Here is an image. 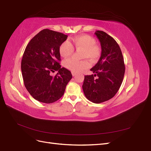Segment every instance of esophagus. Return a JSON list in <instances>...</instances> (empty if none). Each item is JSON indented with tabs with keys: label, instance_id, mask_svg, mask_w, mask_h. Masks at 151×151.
<instances>
[{
	"label": "esophagus",
	"instance_id": "1",
	"mask_svg": "<svg viewBox=\"0 0 151 151\" xmlns=\"http://www.w3.org/2000/svg\"><path fill=\"white\" fill-rule=\"evenodd\" d=\"M72 74L73 76H75L76 75V73H75V72H72Z\"/></svg>",
	"mask_w": 151,
	"mask_h": 151
}]
</instances>
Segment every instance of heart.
<instances>
[{"label": "heart", "mask_w": 151, "mask_h": 151, "mask_svg": "<svg viewBox=\"0 0 151 151\" xmlns=\"http://www.w3.org/2000/svg\"><path fill=\"white\" fill-rule=\"evenodd\" d=\"M76 49H83L82 57L88 58L91 62H96L101 54L100 48L95 45V40L92 36L83 35L75 36L72 39ZM74 47L68 41H65L59 47V53L62 57H70L74 52ZM88 60H77L74 58H68L63 62V66L72 72H79L89 67Z\"/></svg>", "instance_id": "b5f03b06"}]
</instances>
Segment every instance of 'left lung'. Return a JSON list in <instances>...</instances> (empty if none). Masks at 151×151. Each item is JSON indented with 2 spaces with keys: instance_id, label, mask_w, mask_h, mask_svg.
<instances>
[{
  "instance_id": "left-lung-1",
  "label": "left lung",
  "mask_w": 151,
  "mask_h": 151,
  "mask_svg": "<svg viewBox=\"0 0 151 151\" xmlns=\"http://www.w3.org/2000/svg\"><path fill=\"white\" fill-rule=\"evenodd\" d=\"M95 35L101 44V57L91 68L94 74L84 76L83 89L90 101L101 103L116 94L122 83L125 67L121 49L116 41L103 31H96Z\"/></svg>"
}]
</instances>
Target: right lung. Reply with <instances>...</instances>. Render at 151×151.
Segmentation results:
<instances>
[{
    "label": "right lung",
    "mask_w": 151,
    "mask_h": 151,
    "mask_svg": "<svg viewBox=\"0 0 151 151\" xmlns=\"http://www.w3.org/2000/svg\"><path fill=\"white\" fill-rule=\"evenodd\" d=\"M59 32L43 29L27 45L21 61L24 84L29 94L44 103L57 101L64 94L72 79L70 71L60 65L59 47L67 38ZM58 71L54 77L50 72Z\"/></svg>",
    "instance_id": "right-lung-1"
}]
</instances>
